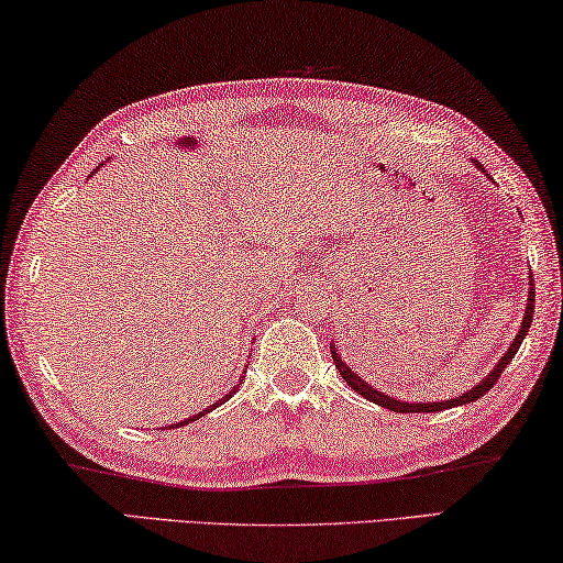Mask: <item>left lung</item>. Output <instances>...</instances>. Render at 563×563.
I'll return each instance as SVG.
<instances>
[{
	"label": "left lung",
	"instance_id": "1",
	"mask_svg": "<svg viewBox=\"0 0 563 563\" xmlns=\"http://www.w3.org/2000/svg\"><path fill=\"white\" fill-rule=\"evenodd\" d=\"M475 165L479 167V170H485V167H482L477 161H475ZM531 317H534V282H529V299H527L525 319H521V329H519V333L515 336V341H511V346L507 349V353H501V358L497 361V366L489 371V376L482 378L475 388L467 390V393H462V396L450 398V400H440V402H406V400L390 398V396H386V393H380V390H376L373 386H368V383L363 380V378L358 376V373H353V371L346 366V363H343V358L339 356V351H336V343H331V356H333V363H336L341 378L346 380L349 386L358 393V396H363V398L371 400V402H376V406L388 408V410H393V412H438V410H448V408L465 406V402L477 400V398L485 396L487 390L495 388V383L499 380L501 371H505V368L509 366V361L515 358V353L519 351L521 341H525L527 331H529V327H531Z\"/></svg>",
	"mask_w": 563,
	"mask_h": 563
}]
</instances>
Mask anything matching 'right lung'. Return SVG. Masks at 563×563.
I'll use <instances>...</instances> for the list:
<instances>
[{"label":"right lung","mask_w":563,"mask_h":563,"mask_svg":"<svg viewBox=\"0 0 563 563\" xmlns=\"http://www.w3.org/2000/svg\"><path fill=\"white\" fill-rule=\"evenodd\" d=\"M232 393H236V390H230V393H227V396H224V398H220V400H217V402H212V406H210V408H205L202 412H197V416H192V418H187V420H183V422H175V426H173V428H183V426H190V422H192V420H200L202 416H207V412H210V410H214L217 406H222V402H224L227 398H232Z\"/></svg>","instance_id":"right-lung-1"}]
</instances>
